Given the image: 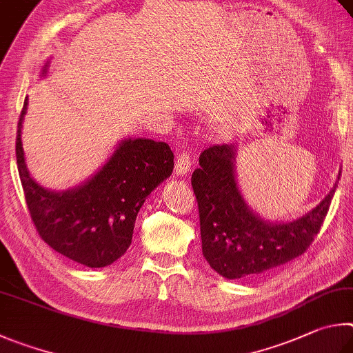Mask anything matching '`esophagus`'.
I'll return each instance as SVG.
<instances>
[{"mask_svg":"<svg viewBox=\"0 0 353 353\" xmlns=\"http://www.w3.org/2000/svg\"><path fill=\"white\" fill-rule=\"evenodd\" d=\"M190 165H192V158H190V154L188 152H181L176 158L175 173L178 176L186 175V173H189L190 170Z\"/></svg>","mask_w":353,"mask_h":353,"instance_id":"34e87169","label":"esophagus"}]
</instances>
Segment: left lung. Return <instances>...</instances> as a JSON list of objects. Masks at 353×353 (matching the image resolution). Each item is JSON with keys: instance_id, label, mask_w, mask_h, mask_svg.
I'll use <instances>...</instances> for the list:
<instances>
[{"instance_id": "1", "label": "left lung", "mask_w": 353, "mask_h": 353, "mask_svg": "<svg viewBox=\"0 0 353 353\" xmlns=\"http://www.w3.org/2000/svg\"><path fill=\"white\" fill-rule=\"evenodd\" d=\"M236 153L234 144L208 147L190 180L199 203L203 256L226 279L261 274L304 254L324 223L336 189L335 184L301 219L271 223L252 212L240 194Z\"/></svg>"}]
</instances>
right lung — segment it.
Returning a JSON list of instances; mask_svg holds the SVG:
<instances>
[{
  "label": "right lung",
  "instance_id": "1",
  "mask_svg": "<svg viewBox=\"0 0 353 353\" xmlns=\"http://www.w3.org/2000/svg\"><path fill=\"white\" fill-rule=\"evenodd\" d=\"M26 110L28 97L18 121L15 152L37 232L54 251L85 267L111 265L132 245L136 215L147 196L172 175L169 144L144 138L123 139L102 169L82 186L55 192L35 183L24 163L21 123Z\"/></svg>",
  "mask_w": 353,
  "mask_h": 353
}]
</instances>
